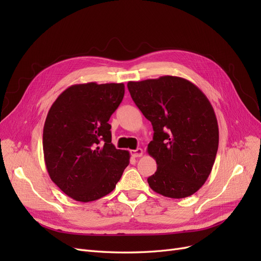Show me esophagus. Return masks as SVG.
<instances>
[{
    "instance_id": "obj_1",
    "label": "esophagus",
    "mask_w": 261,
    "mask_h": 261,
    "mask_svg": "<svg viewBox=\"0 0 261 261\" xmlns=\"http://www.w3.org/2000/svg\"><path fill=\"white\" fill-rule=\"evenodd\" d=\"M130 154L134 156V158H139L144 154V150L141 148H137L135 150H130Z\"/></svg>"
}]
</instances>
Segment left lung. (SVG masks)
<instances>
[{
    "instance_id": "obj_1",
    "label": "left lung",
    "mask_w": 261,
    "mask_h": 261,
    "mask_svg": "<svg viewBox=\"0 0 261 261\" xmlns=\"http://www.w3.org/2000/svg\"><path fill=\"white\" fill-rule=\"evenodd\" d=\"M130 97L152 124L148 153L156 171L150 188L169 198L192 196L206 183L219 146V127L210 101L185 78L161 76L128 82Z\"/></svg>"
}]
</instances>
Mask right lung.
<instances>
[{"instance_id": "obj_1", "label": "right lung", "mask_w": 261, "mask_h": 261, "mask_svg": "<svg viewBox=\"0 0 261 261\" xmlns=\"http://www.w3.org/2000/svg\"><path fill=\"white\" fill-rule=\"evenodd\" d=\"M124 84H77L51 106L43 127V154L54 184L76 201L111 193L129 163L127 150L111 143L108 122L120 106Z\"/></svg>"}]
</instances>
